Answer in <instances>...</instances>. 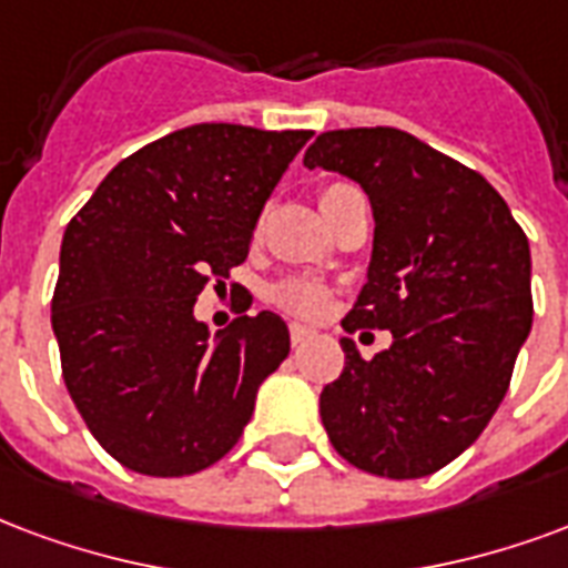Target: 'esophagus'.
Instances as JSON below:
<instances>
[{
    "label": "esophagus",
    "instance_id": "34e87169",
    "mask_svg": "<svg viewBox=\"0 0 568 568\" xmlns=\"http://www.w3.org/2000/svg\"><path fill=\"white\" fill-rule=\"evenodd\" d=\"M288 337H292V343H295V346H301V343H306V339L313 337V331H310L306 325H297V322H292V325H288Z\"/></svg>",
    "mask_w": 568,
    "mask_h": 568
}]
</instances>
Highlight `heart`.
Instances as JSON below:
<instances>
[{
	"mask_svg": "<svg viewBox=\"0 0 568 568\" xmlns=\"http://www.w3.org/2000/svg\"><path fill=\"white\" fill-rule=\"evenodd\" d=\"M339 189H348V183H331V186L322 189V199H331L334 192ZM273 301L288 310V313H297V316H316L322 313L327 304V292L313 280H285L283 285H276V292H273Z\"/></svg>",
	"mask_w": 568,
	"mask_h": 568,
	"instance_id": "b5f03b06",
	"label": "heart"
}]
</instances>
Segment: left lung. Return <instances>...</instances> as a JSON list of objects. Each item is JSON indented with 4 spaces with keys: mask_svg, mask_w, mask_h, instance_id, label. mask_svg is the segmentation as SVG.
<instances>
[{
    "mask_svg": "<svg viewBox=\"0 0 568 568\" xmlns=\"http://www.w3.org/2000/svg\"><path fill=\"white\" fill-rule=\"evenodd\" d=\"M306 168L339 171L373 204V258L343 318L390 331L322 390V424L339 457L382 478H422L476 443L511 382L532 325L530 243L497 189L415 134H318Z\"/></svg>",
    "mask_w": 568,
    "mask_h": 568,
    "instance_id": "left-lung-1",
    "label": "left lung"
}]
</instances>
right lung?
<instances>
[{"mask_svg": "<svg viewBox=\"0 0 568 568\" xmlns=\"http://www.w3.org/2000/svg\"><path fill=\"white\" fill-rule=\"evenodd\" d=\"M304 129L199 123L123 159L65 229L50 322L62 379L104 452L141 476H192L225 457L288 355L262 310L216 343L201 288L246 262Z\"/></svg>", "mask_w": 568, "mask_h": 568, "instance_id": "right-lung-1", "label": "right lung"}]
</instances>
